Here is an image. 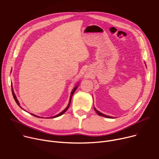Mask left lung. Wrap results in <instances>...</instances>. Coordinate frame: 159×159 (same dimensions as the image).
I'll use <instances>...</instances> for the list:
<instances>
[{
	"instance_id": "1",
	"label": "left lung",
	"mask_w": 159,
	"mask_h": 159,
	"mask_svg": "<svg viewBox=\"0 0 159 159\" xmlns=\"http://www.w3.org/2000/svg\"><path fill=\"white\" fill-rule=\"evenodd\" d=\"M94 110L96 111V112H97V114L98 115H99V116H103V117H105V118H114V117H112V116H107V115H104V114H102V112H99V111H98L95 107H94Z\"/></svg>"
}]
</instances>
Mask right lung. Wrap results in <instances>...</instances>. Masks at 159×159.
I'll return each instance as SVG.
<instances>
[{"label":"right lung","instance_id":"1","mask_svg":"<svg viewBox=\"0 0 159 159\" xmlns=\"http://www.w3.org/2000/svg\"><path fill=\"white\" fill-rule=\"evenodd\" d=\"M78 84H79V83L77 84V85L73 89V90H72V92H71V94H70V99H69V104H68V106H66V107L64 109V110H63L61 112H60L59 114H58V115H55V116H52V117H50V118H57V117H58V116H61V115H62L63 114H64V113L66 111V110L68 109V108L69 107V106H70V102H71V100H72V96H73V94H74V93H75V91L76 90V89H77V88L78 87ZM11 89H12V96H13V97H14V100H15V101L16 102V103L17 104V105L20 107H20V104H19V101H18V100H17V98H16V94H14V90H13V88H12V85H11ZM22 108V107H21ZM25 110V109H24ZM31 115H33V116H36V117H38V118H43V117H40V116H36V115H34V114H33V113H31Z\"/></svg>","mask_w":159,"mask_h":159}]
</instances>
